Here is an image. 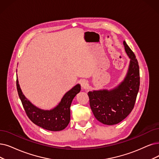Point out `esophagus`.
Listing matches in <instances>:
<instances>
[{"label":"esophagus","instance_id":"1","mask_svg":"<svg viewBox=\"0 0 159 159\" xmlns=\"http://www.w3.org/2000/svg\"><path fill=\"white\" fill-rule=\"evenodd\" d=\"M80 84H81V86L82 87V88H86L88 85V84H87V81L85 80H82L80 81Z\"/></svg>","mask_w":159,"mask_h":159}]
</instances>
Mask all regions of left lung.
<instances>
[{
    "label": "left lung",
    "mask_w": 159,
    "mask_h": 159,
    "mask_svg": "<svg viewBox=\"0 0 159 159\" xmlns=\"http://www.w3.org/2000/svg\"><path fill=\"white\" fill-rule=\"evenodd\" d=\"M123 45L130 59L123 81L112 89H101L88 93L90 106L95 118L107 125L117 124L129 115L134 108L139 88L138 61L125 41L123 42Z\"/></svg>",
    "instance_id": "obj_1"
}]
</instances>
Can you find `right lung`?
<instances>
[{"label": "right lung", "instance_id": "obj_1", "mask_svg": "<svg viewBox=\"0 0 159 159\" xmlns=\"http://www.w3.org/2000/svg\"><path fill=\"white\" fill-rule=\"evenodd\" d=\"M19 97L28 117L32 122L46 130L60 131L65 129L70 120V107L73 98L81 91V86L77 84L63 96L59 104L50 110H44L35 106L25 97L17 79L16 81Z\"/></svg>", "mask_w": 159, "mask_h": 159}]
</instances>
